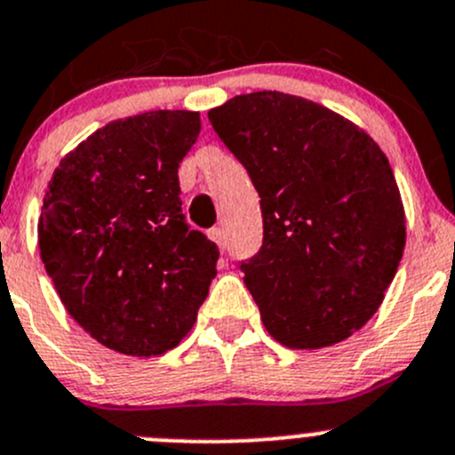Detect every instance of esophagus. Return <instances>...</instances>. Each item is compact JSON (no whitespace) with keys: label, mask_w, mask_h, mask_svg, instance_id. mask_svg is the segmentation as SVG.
I'll list each match as a JSON object with an SVG mask.
<instances>
[{"label":"esophagus","mask_w":455,"mask_h":455,"mask_svg":"<svg viewBox=\"0 0 455 455\" xmlns=\"http://www.w3.org/2000/svg\"><path fill=\"white\" fill-rule=\"evenodd\" d=\"M209 240L215 242V244L220 246V249H224L227 246V235H224V231L220 227H213L209 231Z\"/></svg>","instance_id":"1"}]
</instances>
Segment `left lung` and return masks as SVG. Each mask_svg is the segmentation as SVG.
<instances>
[{
	"label": "left lung",
	"instance_id": "obj_1",
	"mask_svg": "<svg viewBox=\"0 0 455 455\" xmlns=\"http://www.w3.org/2000/svg\"><path fill=\"white\" fill-rule=\"evenodd\" d=\"M259 194L264 242L242 261L270 337L292 350L346 341L383 304L405 249L387 156L341 114L283 92L209 112Z\"/></svg>",
	"mask_w": 455,
	"mask_h": 455
}]
</instances>
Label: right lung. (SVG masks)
<instances>
[{
	"mask_svg": "<svg viewBox=\"0 0 455 455\" xmlns=\"http://www.w3.org/2000/svg\"><path fill=\"white\" fill-rule=\"evenodd\" d=\"M198 134L187 109L118 118L66 154L45 189V273L72 319L121 355L176 347L218 275V246L182 215L178 167Z\"/></svg>",
	"mask_w": 455,
	"mask_h": 455,
	"instance_id": "obj_1",
	"label": "right lung"
}]
</instances>
